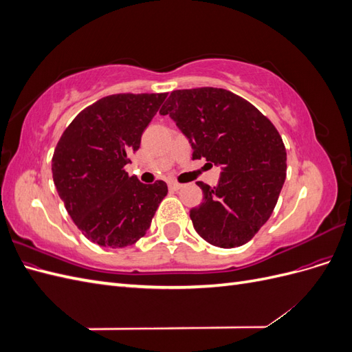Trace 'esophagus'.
Wrapping results in <instances>:
<instances>
[{"mask_svg": "<svg viewBox=\"0 0 352 352\" xmlns=\"http://www.w3.org/2000/svg\"><path fill=\"white\" fill-rule=\"evenodd\" d=\"M180 188H182V185L177 184V182H168V189L170 190H179Z\"/></svg>", "mask_w": 352, "mask_h": 352, "instance_id": "obj_1", "label": "esophagus"}]
</instances>
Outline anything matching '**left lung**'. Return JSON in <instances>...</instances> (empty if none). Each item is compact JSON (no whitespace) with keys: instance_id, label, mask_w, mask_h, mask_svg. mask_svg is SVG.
Returning a JSON list of instances; mask_svg holds the SVG:
<instances>
[{"instance_id":"8db88e82","label":"left lung","mask_w":352,"mask_h":352,"mask_svg":"<svg viewBox=\"0 0 352 352\" xmlns=\"http://www.w3.org/2000/svg\"><path fill=\"white\" fill-rule=\"evenodd\" d=\"M194 148L192 160L219 164V185L189 211L198 235L220 248L247 243L269 220L286 177V150L274 124L251 102L221 88L177 89L160 110Z\"/></svg>"}]
</instances>
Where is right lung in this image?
Masks as SVG:
<instances>
[{
    "instance_id": "add662e5",
    "label": "right lung",
    "mask_w": 352,
    "mask_h": 352,
    "mask_svg": "<svg viewBox=\"0 0 352 352\" xmlns=\"http://www.w3.org/2000/svg\"><path fill=\"white\" fill-rule=\"evenodd\" d=\"M167 94H114L82 110L52 155V179L69 216L100 247L133 245L150 229L167 185L126 173Z\"/></svg>"
}]
</instances>
